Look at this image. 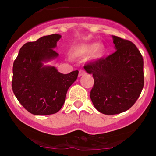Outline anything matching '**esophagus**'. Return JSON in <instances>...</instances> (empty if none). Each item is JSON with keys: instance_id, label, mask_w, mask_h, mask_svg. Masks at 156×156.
I'll return each instance as SVG.
<instances>
[{"instance_id": "1", "label": "esophagus", "mask_w": 156, "mask_h": 156, "mask_svg": "<svg viewBox=\"0 0 156 156\" xmlns=\"http://www.w3.org/2000/svg\"><path fill=\"white\" fill-rule=\"evenodd\" d=\"M86 74H87V72H86L84 69H80L79 70V73H78V76H84V75H86Z\"/></svg>"}]
</instances>
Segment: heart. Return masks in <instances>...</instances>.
<instances>
[{
	"label": "heart",
	"instance_id": "b5f03b06",
	"mask_svg": "<svg viewBox=\"0 0 156 156\" xmlns=\"http://www.w3.org/2000/svg\"><path fill=\"white\" fill-rule=\"evenodd\" d=\"M105 47L103 44L97 43L82 44L77 46L73 51V55H85L92 53L94 58H101L105 53Z\"/></svg>",
	"mask_w": 156,
	"mask_h": 156
}]
</instances>
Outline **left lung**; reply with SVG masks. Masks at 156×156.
<instances>
[{
    "mask_svg": "<svg viewBox=\"0 0 156 156\" xmlns=\"http://www.w3.org/2000/svg\"><path fill=\"white\" fill-rule=\"evenodd\" d=\"M117 49L105 58L89 62L84 69L94 78L90 98L98 111L107 115L128 110L144 87V61L136 46L113 36Z\"/></svg>",
    "mask_w": 156,
    "mask_h": 156,
    "instance_id": "8db88e82",
    "label": "left lung"
}]
</instances>
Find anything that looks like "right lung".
I'll use <instances>...</instances> for the list:
<instances>
[{
  "instance_id": "add662e5",
  "label": "right lung",
  "mask_w": 156,
  "mask_h": 156,
  "mask_svg": "<svg viewBox=\"0 0 156 156\" xmlns=\"http://www.w3.org/2000/svg\"><path fill=\"white\" fill-rule=\"evenodd\" d=\"M61 35L44 36L23 44L13 64L12 87L20 104L34 115H50L62 108L68 89L76 81L78 71L68 74L42 62L58 55L54 51Z\"/></svg>"
}]
</instances>
